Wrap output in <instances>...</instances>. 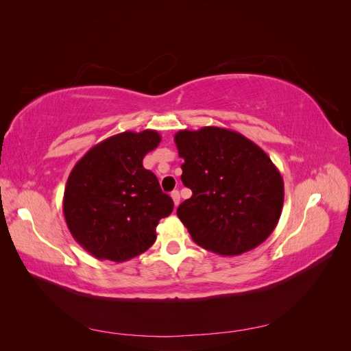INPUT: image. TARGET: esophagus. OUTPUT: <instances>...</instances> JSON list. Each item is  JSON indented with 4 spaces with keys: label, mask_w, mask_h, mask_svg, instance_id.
Returning <instances> with one entry per match:
<instances>
[{
    "label": "esophagus",
    "mask_w": 351,
    "mask_h": 351,
    "mask_svg": "<svg viewBox=\"0 0 351 351\" xmlns=\"http://www.w3.org/2000/svg\"><path fill=\"white\" fill-rule=\"evenodd\" d=\"M171 197H173L174 205L178 206V204H180V193L177 192V190H174V192H171Z\"/></svg>",
    "instance_id": "34e87169"
}]
</instances>
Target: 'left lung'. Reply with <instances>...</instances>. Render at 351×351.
<instances>
[{"label":"left lung","instance_id":"obj_1","mask_svg":"<svg viewBox=\"0 0 351 351\" xmlns=\"http://www.w3.org/2000/svg\"><path fill=\"white\" fill-rule=\"evenodd\" d=\"M192 190L177 215L193 241L222 256L258 247L277 227L284 182L271 158L243 134L206 125L174 136Z\"/></svg>","mask_w":351,"mask_h":351}]
</instances>
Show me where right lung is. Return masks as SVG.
Wrapping results in <instances>:
<instances>
[{
    "instance_id": "1",
    "label": "right lung",
    "mask_w": 351,
    "mask_h": 351,
    "mask_svg": "<svg viewBox=\"0 0 351 351\" xmlns=\"http://www.w3.org/2000/svg\"><path fill=\"white\" fill-rule=\"evenodd\" d=\"M161 142L155 130L123 132L79 159L69 176L62 212L73 239L97 259L124 262L149 249L174 202L143 158Z\"/></svg>"
}]
</instances>
